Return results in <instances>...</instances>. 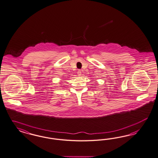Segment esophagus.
I'll list each match as a JSON object with an SVG mask.
<instances>
[{
	"label": "esophagus",
	"mask_w": 158,
	"mask_h": 158,
	"mask_svg": "<svg viewBox=\"0 0 158 158\" xmlns=\"http://www.w3.org/2000/svg\"><path fill=\"white\" fill-rule=\"evenodd\" d=\"M77 75H79V76H81V70H78V71H77Z\"/></svg>",
	"instance_id": "esophagus-1"
}]
</instances>
